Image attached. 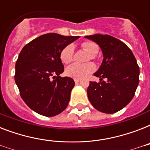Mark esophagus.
I'll return each instance as SVG.
<instances>
[{
    "label": "esophagus",
    "mask_w": 150,
    "mask_h": 150,
    "mask_svg": "<svg viewBox=\"0 0 150 150\" xmlns=\"http://www.w3.org/2000/svg\"><path fill=\"white\" fill-rule=\"evenodd\" d=\"M74 81H75V83L77 84V83H79V82L80 79H74Z\"/></svg>",
    "instance_id": "obj_1"
}]
</instances>
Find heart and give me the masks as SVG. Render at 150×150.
Returning a JSON list of instances; mask_svg holds the SVG:
<instances>
[{
  "label": "heart",
  "mask_w": 150,
  "mask_h": 150,
  "mask_svg": "<svg viewBox=\"0 0 150 150\" xmlns=\"http://www.w3.org/2000/svg\"><path fill=\"white\" fill-rule=\"evenodd\" d=\"M81 46L82 49L89 54L88 60L95 59V56L99 51L98 46L96 43L93 41L87 40L84 41ZM73 53H74V47L71 44L64 47L60 52L61 61L64 64H69L72 61ZM94 70H95V65L93 63H86L83 64L75 63L66 68L65 73L69 77L74 79H82L93 72Z\"/></svg>",
  "instance_id": "heart-1"
}]
</instances>
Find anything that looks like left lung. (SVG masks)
I'll use <instances>...</instances> for the list:
<instances>
[{
  "mask_svg": "<svg viewBox=\"0 0 150 150\" xmlns=\"http://www.w3.org/2000/svg\"><path fill=\"white\" fill-rule=\"evenodd\" d=\"M85 37L97 43L103 55L102 64L94 73L100 81L89 82L88 98L99 111L116 113L129 103L137 89L139 67L136 59L128 46L115 37L101 34Z\"/></svg>",
  "mask_w": 150,
  "mask_h": 150,
  "instance_id": "obj_1",
  "label": "left lung"
}]
</instances>
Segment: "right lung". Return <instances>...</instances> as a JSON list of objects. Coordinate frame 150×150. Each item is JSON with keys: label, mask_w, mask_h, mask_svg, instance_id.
Returning a JSON list of instances; mask_svg holds the SVG:
<instances>
[{"label": "right lung", "mask_w": 150, "mask_h": 150, "mask_svg": "<svg viewBox=\"0 0 150 150\" xmlns=\"http://www.w3.org/2000/svg\"><path fill=\"white\" fill-rule=\"evenodd\" d=\"M79 37L44 34L20 52L15 64V83L22 100L36 113L53 117L68 107L75 82L60 76L64 71L60 52Z\"/></svg>", "instance_id": "add662e5"}]
</instances>
